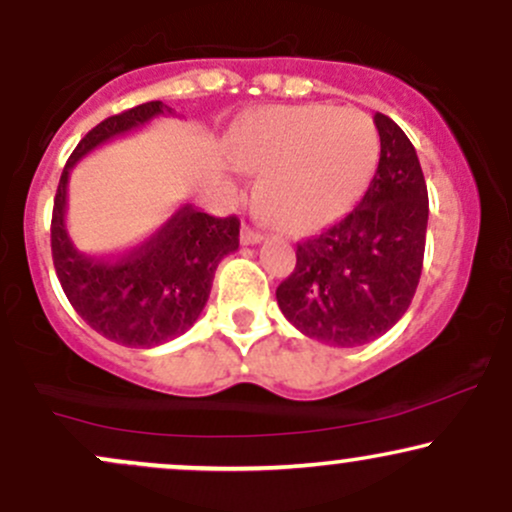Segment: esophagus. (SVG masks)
I'll return each mask as SVG.
<instances>
[{"label":"esophagus","mask_w":512,"mask_h":512,"mask_svg":"<svg viewBox=\"0 0 512 512\" xmlns=\"http://www.w3.org/2000/svg\"><path fill=\"white\" fill-rule=\"evenodd\" d=\"M240 243L243 245L262 243V233H257L255 228H250V226H243V231H240Z\"/></svg>","instance_id":"obj_1"}]
</instances>
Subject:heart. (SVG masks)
Instances as JSON below:
<instances>
[{
    "mask_svg": "<svg viewBox=\"0 0 512 512\" xmlns=\"http://www.w3.org/2000/svg\"><path fill=\"white\" fill-rule=\"evenodd\" d=\"M378 156L373 120L332 105L262 110L233 142L236 166L260 175L257 211L289 236L320 231L344 216L368 187Z\"/></svg>",
    "mask_w": 512,
    "mask_h": 512,
    "instance_id": "1",
    "label": "heart"
}]
</instances>
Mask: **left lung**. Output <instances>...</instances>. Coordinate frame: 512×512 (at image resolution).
<instances>
[{"label":"left lung","instance_id":"8db88e82","mask_svg":"<svg viewBox=\"0 0 512 512\" xmlns=\"http://www.w3.org/2000/svg\"><path fill=\"white\" fill-rule=\"evenodd\" d=\"M380 161L344 219L296 248V269L276 289L281 313L330 346H361L407 313L421 279L428 190L407 134L375 113Z\"/></svg>","mask_w":512,"mask_h":512}]
</instances>
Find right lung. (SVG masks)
<instances>
[{"mask_svg": "<svg viewBox=\"0 0 512 512\" xmlns=\"http://www.w3.org/2000/svg\"><path fill=\"white\" fill-rule=\"evenodd\" d=\"M173 108L151 101L108 117L69 156L52 209V262L69 303L88 327L134 349L166 344L190 330L209 301L216 267L238 250L240 221L216 219L182 207L137 248L117 257H93L67 231L69 170L96 146L132 132Z\"/></svg>", "mask_w": 512, "mask_h": 512, "instance_id": "obj_1", "label": "right lung"}]
</instances>
